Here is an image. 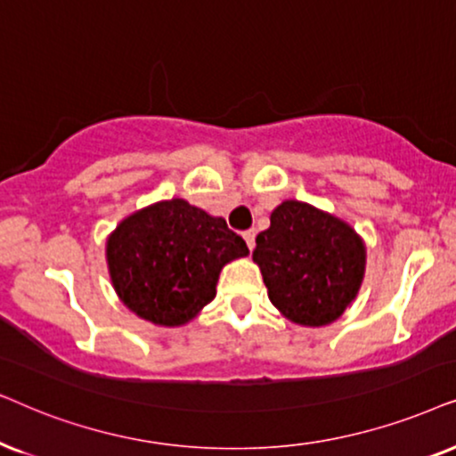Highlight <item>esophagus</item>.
<instances>
[{
    "label": "esophagus",
    "instance_id": "1",
    "mask_svg": "<svg viewBox=\"0 0 456 456\" xmlns=\"http://www.w3.org/2000/svg\"><path fill=\"white\" fill-rule=\"evenodd\" d=\"M254 238H256V232H254V229H248V232H244V240L250 250H254Z\"/></svg>",
    "mask_w": 456,
    "mask_h": 456
}]
</instances>
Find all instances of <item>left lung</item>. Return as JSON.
<instances>
[{
	"instance_id": "obj_1",
	"label": "left lung",
	"mask_w": 456,
	"mask_h": 456,
	"mask_svg": "<svg viewBox=\"0 0 456 456\" xmlns=\"http://www.w3.org/2000/svg\"><path fill=\"white\" fill-rule=\"evenodd\" d=\"M269 300L298 325L321 327L342 317L365 275V244L348 223L298 200L271 212L252 252Z\"/></svg>"
}]
</instances>
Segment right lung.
Segmentation results:
<instances>
[{"label": "right lung", "instance_id": "add662e5", "mask_svg": "<svg viewBox=\"0 0 456 456\" xmlns=\"http://www.w3.org/2000/svg\"><path fill=\"white\" fill-rule=\"evenodd\" d=\"M248 256L246 241L181 198L133 212L106 244L108 271L123 305L154 325L191 321L216 296L221 269Z\"/></svg>", "mask_w": 456, "mask_h": 456}]
</instances>
